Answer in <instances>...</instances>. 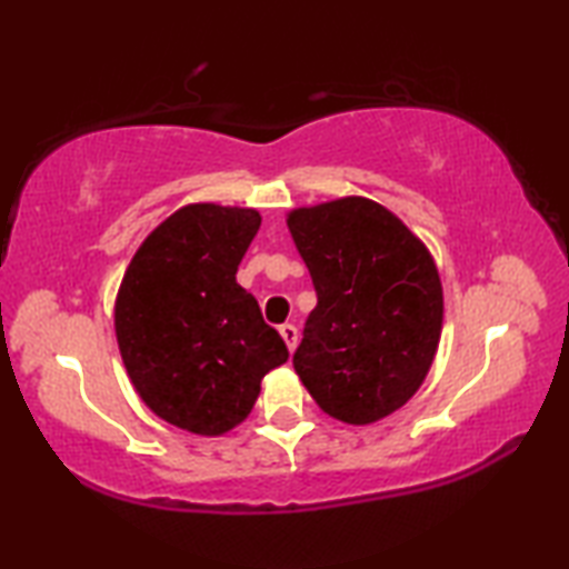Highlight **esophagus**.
<instances>
[{
	"label": "esophagus",
	"instance_id": "34e87169",
	"mask_svg": "<svg viewBox=\"0 0 569 569\" xmlns=\"http://www.w3.org/2000/svg\"><path fill=\"white\" fill-rule=\"evenodd\" d=\"M281 339L286 341V346H288V351L293 353V349H296V343H298V331H296V326L293 323H283L281 329Z\"/></svg>",
	"mask_w": 569,
	"mask_h": 569
}]
</instances>
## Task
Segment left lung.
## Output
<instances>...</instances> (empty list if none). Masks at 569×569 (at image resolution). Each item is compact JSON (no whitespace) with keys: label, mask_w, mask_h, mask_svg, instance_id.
Returning a JSON list of instances; mask_svg holds the SVG:
<instances>
[{"label":"left lung","mask_w":569,"mask_h":569,"mask_svg":"<svg viewBox=\"0 0 569 569\" xmlns=\"http://www.w3.org/2000/svg\"><path fill=\"white\" fill-rule=\"evenodd\" d=\"M319 303L293 369L329 417L373 423L401 409L435 361L445 296L427 246L369 198L288 213Z\"/></svg>","instance_id":"1"}]
</instances>
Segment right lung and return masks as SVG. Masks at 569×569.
<instances>
[{"label":"right lung","mask_w":569,"mask_h":569,"mask_svg":"<svg viewBox=\"0 0 569 569\" xmlns=\"http://www.w3.org/2000/svg\"><path fill=\"white\" fill-rule=\"evenodd\" d=\"M261 228L253 208L192 203L142 240L114 301V333L134 391L200 437L243 421L261 379L288 361L236 273Z\"/></svg>","instance_id":"add662e5"}]
</instances>
